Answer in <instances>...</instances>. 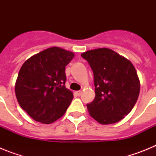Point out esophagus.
I'll return each instance as SVG.
<instances>
[{"instance_id": "1", "label": "esophagus", "mask_w": 156, "mask_h": 156, "mask_svg": "<svg viewBox=\"0 0 156 156\" xmlns=\"http://www.w3.org/2000/svg\"><path fill=\"white\" fill-rule=\"evenodd\" d=\"M76 94L78 95V96H80L81 94H82V91H80V90H78V91L76 92Z\"/></svg>"}]
</instances>
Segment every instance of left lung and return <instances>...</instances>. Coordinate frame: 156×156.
Listing matches in <instances>:
<instances>
[{
  "mask_svg": "<svg viewBox=\"0 0 156 156\" xmlns=\"http://www.w3.org/2000/svg\"><path fill=\"white\" fill-rule=\"evenodd\" d=\"M93 70L95 98L87 105L89 114L101 124L119 122L137 102L140 80L130 62L109 48L81 54Z\"/></svg>",
  "mask_w": 156,
  "mask_h": 156,
  "instance_id": "1",
  "label": "left lung"
}]
</instances>
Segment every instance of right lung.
<instances>
[{
  "label": "right lung",
  "instance_id": "obj_1",
  "mask_svg": "<svg viewBox=\"0 0 156 156\" xmlns=\"http://www.w3.org/2000/svg\"><path fill=\"white\" fill-rule=\"evenodd\" d=\"M73 52L52 47L23 63L15 86L19 105L34 120L50 124L61 118L73 98L66 87V66Z\"/></svg>",
  "mask_w": 156,
  "mask_h": 156
}]
</instances>
